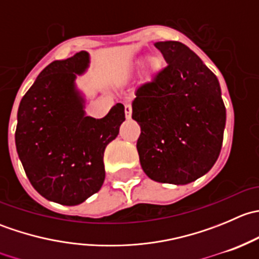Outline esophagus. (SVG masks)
<instances>
[{"label": "esophagus", "mask_w": 259, "mask_h": 259, "mask_svg": "<svg viewBox=\"0 0 259 259\" xmlns=\"http://www.w3.org/2000/svg\"><path fill=\"white\" fill-rule=\"evenodd\" d=\"M132 105L130 104H125V116H126V119H130L132 117Z\"/></svg>", "instance_id": "34e87169"}]
</instances>
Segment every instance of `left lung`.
<instances>
[{"mask_svg": "<svg viewBox=\"0 0 259 259\" xmlns=\"http://www.w3.org/2000/svg\"><path fill=\"white\" fill-rule=\"evenodd\" d=\"M155 48L166 66L138 88L132 117L140 125L137 149L144 173L159 183L188 184L218 159L226 106L215 75L178 41Z\"/></svg>", "mask_w": 259, "mask_h": 259, "instance_id": "obj_1", "label": "left lung"}]
</instances>
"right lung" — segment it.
Returning a JSON list of instances; mask_svg holds the SVG:
<instances>
[{"label":"right lung","instance_id":"right-lung-1","mask_svg":"<svg viewBox=\"0 0 259 259\" xmlns=\"http://www.w3.org/2000/svg\"><path fill=\"white\" fill-rule=\"evenodd\" d=\"M89 54L48 65L23 95L15 142L32 187L46 199L77 205L98 193L105 179L104 151L125 120L122 104L103 119L86 116L75 88L88 69Z\"/></svg>","mask_w":259,"mask_h":259}]
</instances>
